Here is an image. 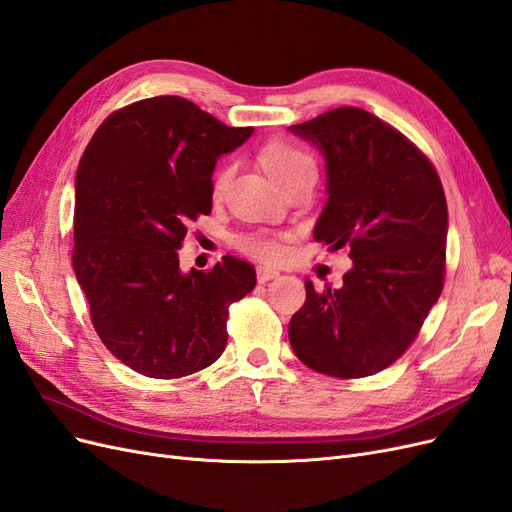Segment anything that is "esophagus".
I'll return each instance as SVG.
<instances>
[{"label":"esophagus","instance_id":"34e87169","mask_svg":"<svg viewBox=\"0 0 512 512\" xmlns=\"http://www.w3.org/2000/svg\"><path fill=\"white\" fill-rule=\"evenodd\" d=\"M277 275H280V273H277L275 269H269V267H258V271H256V277H258L260 284L273 280V277H277Z\"/></svg>","mask_w":512,"mask_h":512}]
</instances>
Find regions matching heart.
I'll use <instances>...</instances> for the list:
<instances>
[{
  "instance_id": "1",
  "label": "heart",
  "mask_w": 512,
  "mask_h": 512,
  "mask_svg": "<svg viewBox=\"0 0 512 512\" xmlns=\"http://www.w3.org/2000/svg\"><path fill=\"white\" fill-rule=\"evenodd\" d=\"M260 160H262V164H265L267 173L277 183H282L290 175L299 173V170L314 168V160L309 153H305L303 149L294 147L290 143H284V141H273V143L265 145V149L260 151ZM230 175H232L230 166L220 168L218 177H215V190H224ZM245 250L252 252L258 258L273 260L282 254V245L269 237H252V239H245Z\"/></svg>"
}]
</instances>
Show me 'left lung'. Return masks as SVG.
Returning <instances> with one entry per match:
<instances>
[{
  "instance_id": "1",
  "label": "left lung",
  "mask_w": 512,
  "mask_h": 512,
  "mask_svg": "<svg viewBox=\"0 0 512 512\" xmlns=\"http://www.w3.org/2000/svg\"><path fill=\"white\" fill-rule=\"evenodd\" d=\"M327 170L314 239L348 245L344 284L316 290L290 318L294 354L320 374L365 378L414 342L444 282L448 211L440 177L404 134L363 108L342 106L288 128Z\"/></svg>"
}]
</instances>
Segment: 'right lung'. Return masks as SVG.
<instances>
[{"label":"right lung","instance_id":"1","mask_svg":"<svg viewBox=\"0 0 512 512\" xmlns=\"http://www.w3.org/2000/svg\"><path fill=\"white\" fill-rule=\"evenodd\" d=\"M252 132L158 96L91 136L74 179L72 265L104 346L138 374L181 378L218 361L230 303L256 286L250 262L183 273L177 254L188 224L211 213L215 164Z\"/></svg>","mask_w":512,"mask_h":512}]
</instances>
